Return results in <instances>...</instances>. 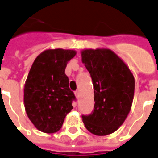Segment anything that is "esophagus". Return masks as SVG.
<instances>
[{
    "mask_svg": "<svg viewBox=\"0 0 158 158\" xmlns=\"http://www.w3.org/2000/svg\"><path fill=\"white\" fill-rule=\"evenodd\" d=\"M75 96L78 99V97H79V91H78V90H76L75 91Z\"/></svg>",
    "mask_w": 158,
    "mask_h": 158,
    "instance_id": "obj_1",
    "label": "esophagus"
}]
</instances>
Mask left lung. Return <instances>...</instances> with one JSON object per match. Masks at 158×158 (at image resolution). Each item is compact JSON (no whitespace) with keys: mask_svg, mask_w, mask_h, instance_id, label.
<instances>
[{"mask_svg":"<svg viewBox=\"0 0 158 158\" xmlns=\"http://www.w3.org/2000/svg\"><path fill=\"white\" fill-rule=\"evenodd\" d=\"M81 61L90 73L94 88V109L82 114L88 131L108 135L122 125L131 109L134 78L125 63L110 49H85Z\"/></svg>","mask_w":158,"mask_h":158,"instance_id":"obj_1","label":"left lung"}]
</instances>
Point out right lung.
<instances>
[{
  "instance_id": "1",
  "label": "right lung",
  "mask_w": 158,
  "mask_h": 158,
  "mask_svg": "<svg viewBox=\"0 0 158 158\" xmlns=\"http://www.w3.org/2000/svg\"><path fill=\"white\" fill-rule=\"evenodd\" d=\"M76 55L73 50H46L33 63L24 90L27 115L39 130L52 134L62 128L66 115L76 101L65 74L68 61Z\"/></svg>"
}]
</instances>
